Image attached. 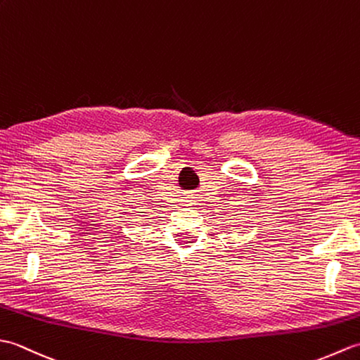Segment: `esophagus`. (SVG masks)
<instances>
[{"mask_svg": "<svg viewBox=\"0 0 360 360\" xmlns=\"http://www.w3.org/2000/svg\"><path fill=\"white\" fill-rule=\"evenodd\" d=\"M198 202V193L196 192H187L184 198L181 200L182 205H193Z\"/></svg>", "mask_w": 360, "mask_h": 360, "instance_id": "1", "label": "esophagus"}]
</instances>
